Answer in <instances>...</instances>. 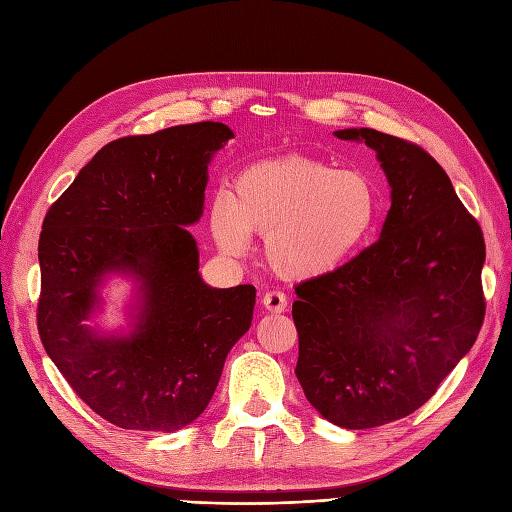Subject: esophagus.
I'll list each match as a JSON object with an SVG mask.
<instances>
[{
	"label": "esophagus",
	"instance_id": "obj_1",
	"mask_svg": "<svg viewBox=\"0 0 512 512\" xmlns=\"http://www.w3.org/2000/svg\"><path fill=\"white\" fill-rule=\"evenodd\" d=\"M262 305H265L267 312H271V314H280V312H284V309H286L288 299H286V294H284V292H280V290H271V292H265V294H262Z\"/></svg>",
	"mask_w": 512,
	"mask_h": 512
}]
</instances>
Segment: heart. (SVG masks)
<instances>
[{"label": "heart", "instance_id": "heart-1", "mask_svg": "<svg viewBox=\"0 0 512 512\" xmlns=\"http://www.w3.org/2000/svg\"><path fill=\"white\" fill-rule=\"evenodd\" d=\"M378 215V188L361 170L284 156L245 166L230 194L213 198L209 224L224 254L241 256L262 235L277 275L314 280L365 250Z\"/></svg>", "mask_w": 512, "mask_h": 512}]
</instances>
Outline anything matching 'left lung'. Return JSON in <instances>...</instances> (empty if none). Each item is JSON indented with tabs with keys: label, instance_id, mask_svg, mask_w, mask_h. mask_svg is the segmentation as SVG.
I'll return each instance as SVG.
<instances>
[{
	"label": "left lung",
	"instance_id": "8db88e82",
	"mask_svg": "<svg viewBox=\"0 0 512 512\" xmlns=\"http://www.w3.org/2000/svg\"><path fill=\"white\" fill-rule=\"evenodd\" d=\"M335 136L378 153L391 209L374 245L294 288V374L327 421L369 429L421 408L474 346L485 239L423 147L371 128Z\"/></svg>",
	"mask_w": 512,
	"mask_h": 512
}]
</instances>
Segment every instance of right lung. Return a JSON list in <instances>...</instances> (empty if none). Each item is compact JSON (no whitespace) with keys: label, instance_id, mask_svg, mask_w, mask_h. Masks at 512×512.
I'll return each instance as SVG.
<instances>
[{"label":"right lung","instance_id":"right-lung-1","mask_svg":"<svg viewBox=\"0 0 512 512\" xmlns=\"http://www.w3.org/2000/svg\"><path fill=\"white\" fill-rule=\"evenodd\" d=\"M232 136L200 121L117 138L46 211L40 339L72 391L121 429L170 433L196 421L252 324L256 288L207 286L185 228L203 215L207 166ZM108 272L137 282L128 336L84 324Z\"/></svg>","mask_w":512,"mask_h":512}]
</instances>
